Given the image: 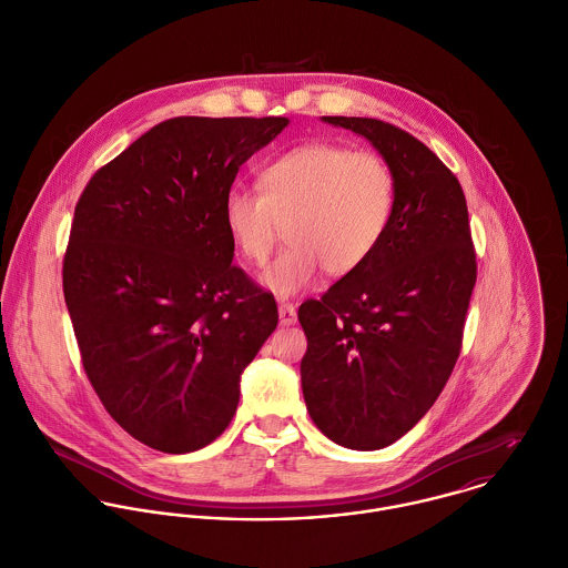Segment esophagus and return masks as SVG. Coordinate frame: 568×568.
<instances>
[{
	"instance_id": "1",
	"label": "esophagus",
	"mask_w": 568,
	"mask_h": 568,
	"mask_svg": "<svg viewBox=\"0 0 568 568\" xmlns=\"http://www.w3.org/2000/svg\"><path fill=\"white\" fill-rule=\"evenodd\" d=\"M277 311H280V324H282V326H293V324L297 322V313H295V306H293V304L282 302Z\"/></svg>"
}]
</instances>
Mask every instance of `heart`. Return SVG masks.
<instances>
[{"mask_svg": "<svg viewBox=\"0 0 568 568\" xmlns=\"http://www.w3.org/2000/svg\"><path fill=\"white\" fill-rule=\"evenodd\" d=\"M260 185L262 191H226L222 215L235 251L255 264L288 226L291 246L260 275L277 297L311 288L324 266L331 275L362 268L394 213L396 183L387 163L335 143H308L277 156L262 170Z\"/></svg>", "mask_w": 568, "mask_h": 568, "instance_id": "b5f03b06", "label": "heart"}]
</instances>
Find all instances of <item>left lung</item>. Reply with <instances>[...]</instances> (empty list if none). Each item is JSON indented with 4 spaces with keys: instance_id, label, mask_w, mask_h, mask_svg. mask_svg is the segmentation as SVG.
I'll list each match as a JSON object with an SVG mask.
<instances>
[{
    "instance_id": "obj_1",
    "label": "left lung",
    "mask_w": 568,
    "mask_h": 568,
    "mask_svg": "<svg viewBox=\"0 0 568 568\" xmlns=\"http://www.w3.org/2000/svg\"><path fill=\"white\" fill-rule=\"evenodd\" d=\"M322 121L371 141L396 183L373 257L297 313L313 423L342 447L373 452L407 434L452 375L476 255L465 193L429 148L377 119Z\"/></svg>"
}]
</instances>
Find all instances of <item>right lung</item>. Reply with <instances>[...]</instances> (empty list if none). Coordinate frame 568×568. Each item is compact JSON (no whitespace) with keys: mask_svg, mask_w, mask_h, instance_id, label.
<instances>
[{"mask_svg":"<svg viewBox=\"0 0 568 568\" xmlns=\"http://www.w3.org/2000/svg\"><path fill=\"white\" fill-rule=\"evenodd\" d=\"M288 119L159 123L81 193L63 295L83 368L110 416L165 454L231 423L240 378L277 326L271 293L233 266L222 204Z\"/></svg>","mask_w":568,"mask_h":568,"instance_id":"1","label":"right lung"}]
</instances>
